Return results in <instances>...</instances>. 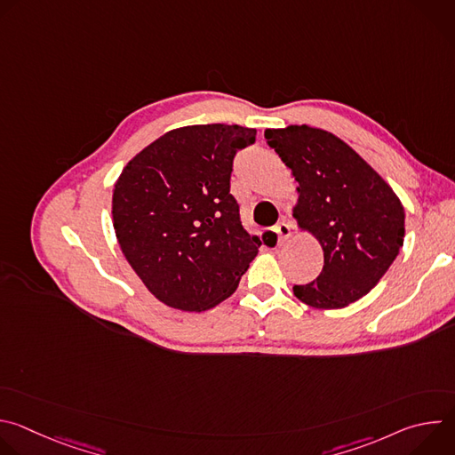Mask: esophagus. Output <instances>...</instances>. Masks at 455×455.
<instances>
[{
  "mask_svg": "<svg viewBox=\"0 0 455 455\" xmlns=\"http://www.w3.org/2000/svg\"><path fill=\"white\" fill-rule=\"evenodd\" d=\"M274 232L277 234V243H279V244H284V243L290 239V235H291V227H290V223H288L286 220H283L281 223L275 225Z\"/></svg>",
  "mask_w": 455,
  "mask_h": 455,
  "instance_id": "esophagus-1",
  "label": "esophagus"
}]
</instances>
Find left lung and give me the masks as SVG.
I'll use <instances>...</instances> for the list:
<instances>
[{
  "instance_id": "1",
  "label": "left lung",
  "mask_w": 455,
  "mask_h": 455,
  "mask_svg": "<svg viewBox=\"0 0 455 455\" xmlns=\"http://www.w3.org/2000/svg\"><path fill=\"white\" fill-rule=\"evenodd\" d=\"M299 183L293 218L316 239L323 268L293 295L316 309H339L367 295L393 265L405 237L398 194L353 148L323 129L288 125L267 129Z\"/></svg>"
}]
</instances>
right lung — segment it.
Listing matches in <instances>:
<instances>
[{"instance_id": "obj_1", "label": "right lung", "mask_w": 455, "mask_h": 455, "mask_svg": "<svg viewBox=\"0 0 455 455\" xmlns=\"http://www.w3.org/2000/svg\"><path fill=\"white\" fill-rule=\"evenodd\" d=\"M255 133L235 124L171 129L129 160L115 183L120 250L169 307L198 313L218 306L261 246L243 228L230 194L232 160Z\"/></svg>"}]
</instances>
